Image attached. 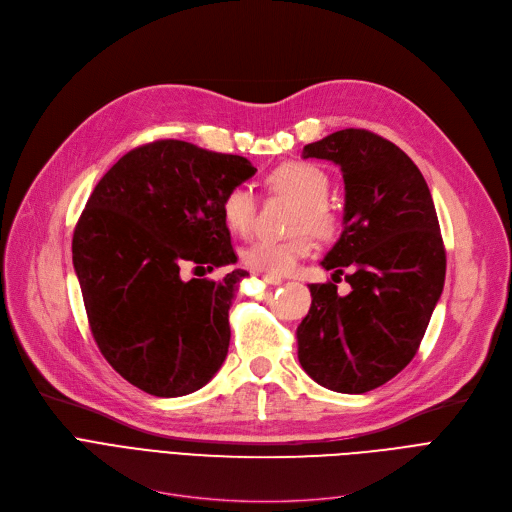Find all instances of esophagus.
<instances>
[{
  "label": "esophagus",
  "instance_id": "esophagus-1",
  "mask_svg": "<svg viewBox=\"0 0 512 512\" xmlns=\"http://www.w3.org/2000/svg\"><path fill=\"white\" fill-rule=\"evenodd\" d=\"M261 280L265 284H282V278H278V276H265V274H261Z\"/></svg>",
  "mask_w": 512,
  "mask_h": 512
}]
</instances>
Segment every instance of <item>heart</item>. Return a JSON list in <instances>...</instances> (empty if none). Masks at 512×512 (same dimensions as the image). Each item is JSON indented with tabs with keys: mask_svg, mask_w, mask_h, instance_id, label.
<instances>
[{
	"mask_svg": "<svg viewBox=\"0 0 512 512\" xmlns=\"http://www.w3.org/2000/svg\"><path fill=\"white\" fill-rule=\"evenodd\" d=\"M267 186L272 193L286 195L299 201V209L294 213L292 228L297 234L288 238H259L253 245L242 251V261L253 272L265 276H286L301 259L313 251V234L328 238L334 234L338 220L336 213L326 201L330 191L328 174L307 161H288L278 166L267 176ZM257 199L251 188L232 186L222 199L224 224L236 234H249L255 224Z\"/></svg>",
	"mask_w": 512,
	"mask_h": 512,
	"instance_id": "obj_1",
	"label": "heart"
}]
</instances>
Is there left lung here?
<instances>
[{
  "label": "left lung",
  "mask_w": 512,
  "mask_h": 512,
  "mask_svg": "<svg viewBox=\"0 0 512 512\" xmlns=\"http://www.w3.org/2000/svg\"><path fill=\"white\" fill-rule=\"evenodd\" d=\"M303 157L340 166L344 230L321 261L334 282L309 286L299 361L319 386L363 394L411 363L440 301L446 251L434 199L411 157L363 128L309 143ZM342 273L352 284L344 298Z\"/></svg>",
  "instance_id": "obj_1"
}]
</instances>
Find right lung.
Returning a JSON list of instances; mask_svg holds the SVG:
<instances>
[{"mask_svg": "<svg viewBox=\"0 0 512 512\" xmlns=\"http://www.w3.org/2000/svg\"><path fill=\"white\" fill-rule=\"evenodd\" d=\"M255 172L247 157L155 141L120 157L80 213L72 261L91 334L147 394H191L228 355V311L249 274L182 280L180 270L236 263L222 199Z\"/></svg>", "mask_w": 512, "mask_h": 512, "instance_id": "add662e5", "label": "right lung"}]
</instances>
